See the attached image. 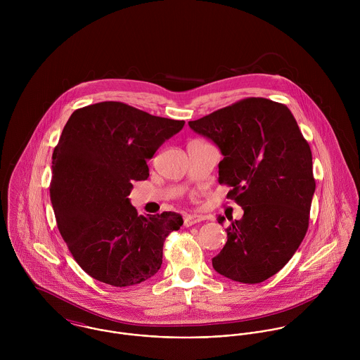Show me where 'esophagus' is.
<instances>
[{"instance_id":"obj_1","label":"esophagus","mask_w":360,"mask_h":360,"mask_svg":"<svg viewBox=\"0 0 360 360\" xmlns=\"http://www.w3.org/2000/svg\"><path fill=\"white\" fill-rule=\"evenodd\" d=\"M202 220H204V217L200 216V214H187L184 217V226L190 227V226H194V224H197V223H200Z\"/></svg>"}]
</instances>
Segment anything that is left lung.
I'll list each match as a JSON object with an SVG mask.
<instances>
[{"instance_id":"obj_1","label":"left lung","mask_w":360,"mask_h":360,"mask_svg":"<svg viewBox=\"0 0 360 360\" xmlns=\"http://www.w3.org/2000/svg\"><path fill=\"white\" fill-rule=\"evenodd\" d=\"M188 124L220 148L217 180L244 209L240 220L227 217V243L213 269L238 283H262L288 263L308 231L316 188L308 141L284 103L260 97Z\"/></svg>"}]
</instances>
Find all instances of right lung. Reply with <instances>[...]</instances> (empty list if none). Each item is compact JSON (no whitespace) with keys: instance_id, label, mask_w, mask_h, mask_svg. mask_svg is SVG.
I'll return each mask as SVG.
<instances>
[{"instance_id":"obj_1","label":"right lung","mask_w":360,"mask_h":360,"mask_svg":"<svg viewBox=\"0 0 360 360\" xmlns=\"http://www.w3.org/2000/svg\"><path fill=\"white\" fill-rule=\"evenodd\" d=\"M184 126L127 103L76 109L52 154L50 184L58 230L72 257L93 278L130 287L159 270L166 237L180 214L140 216L130 204L133 181L147 180V159Z\"/></svg>"}]
</instances>
